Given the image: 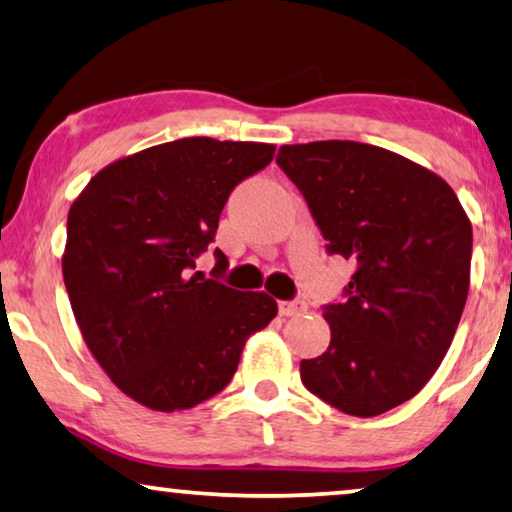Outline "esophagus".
I'll use <instances>...</instances> for the list:
<instances>
[{"label": "esophagus", "mask_w": 512, "mask_h": 512, "mask_svg": "<svg viewBox=\"0 0 512 512\" xmlns=\"http://www.w3.org/2000/svg\"><path fill=\"white\" fill-rule=\"evenodd\" d=\"M278 310L282 317H296V315H303V312L308 310V305L303 301H280Z\"/></svg>", "instance_id": "esophagus-1"}]
</instances>
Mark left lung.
<instances>
[{"label": "left lung", "mask_w": 512, "mask_h": 512, "mask_svg": "<svg viewBox=\"0 0 512 512\" xmlns=\"http://www.w3.org/2000/svg\"><path fill=\"white\" fill-rule=\"evenodd\" d=\"M276 160L329 253L358 264L347 301L324 308L331 345L301 361V381L345 414H384L414 398L451 347L469 294L471 220L439 174L375 144H285Z\"/></svg>", "instance_id": "1"}]
</instances>
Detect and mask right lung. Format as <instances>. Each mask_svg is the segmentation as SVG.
Instances as JSON below:
<instances>
[{
	"mask_svg": "<svg viewBox=\"0 0 512 512\" xmlns=\"http://www.w3.org/2000/svg\"><path fill=\"white\" fill-rule=\"evenodd\" d=\"M273 154L276 144L183 137L114 160L71 204L61 271L75 322L142 407L170 414L213 398L278 315L266 292L195 271L234 186ZM216 257L223 271L227 257Z\"/></svg>",
	"mask_w": 512,
	"mask_h": 512,
	"instance_id": "obj_1",
	"label": "right lung"
}]
</instances>
